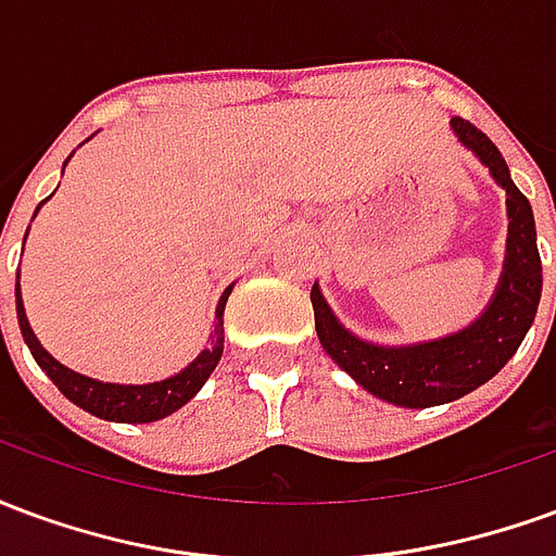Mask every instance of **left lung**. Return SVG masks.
Returning a JSON list of instances; mask_svg holds the SVG:
<instances>
[{"label": "left lung", "mask_w": 556, "mask_h": 556, "mask_svg": "<svg viewBox=\"0 0 556 556\" xmlns=\"http://www.w3.org/2000/svg\"><path fill=\"white\" fill-rule=\"evenodd\" d=\"M453 130L467 148H473L491 175L506 187L509 207V243L497 294L477 321L462 333L446 339L408 345V349H381L351 337L339 325L321 291L313 286L315 330L325 351L345 372L366 387L372 396L402 405V408H431L453 399L467 396L509 363L521 339L536 318L542 294V262L536 250V223L527 195L509 178V166L497 146L479 127L465 118H453Z\"/></svg>", "instance_id": "left-lung-1"}]
</instances>
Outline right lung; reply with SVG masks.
<instances>
[{
    "label": "right lung",
    "mask_w": 556,
    "mask_h": 556,
    "mask_svg": "<svg viewBox=\"0 0 556 556\" xmlns=\"http://www.w3.org/2000/svg\"><path fill=\"white\" fill-rule=\"evenodd\" d=\"M229 291H223L217 306V321H214V333H211V345H207L199 357H195L184 372L172 375L166 381H154V384H103V381H94V378H86V375L71 372L67 366L50 357L47 351L41 349V342L35 339L29 327V318H26V309H23V298H20V279H17V318L20 330H23V339L29 345L31 357L38 361L43 372L50 375L62 393H65L74 405H79L83 410H89L94 417L101 419H115V422H154V419L169 417L172 410H178L181 405H187L190 399L199 393V387L205 384L207 375L217 369L219 357H223V309H226V301H229Z\"/></svg>",
    "instance_id": "obj_1"
}]
</instances>
